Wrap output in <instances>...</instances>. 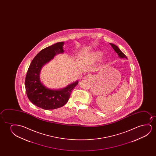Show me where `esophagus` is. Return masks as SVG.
I'll list each match as a JSON object with an SVG mask.
<instances>
[{"mask_svg": "<svg viewBox=\"0 0 156 156\" xmlns=\"http://www.w3.org/2000/svg\"><path fill=\"white\" fill-rule=\"evenodd\" d=\"M84 79L86 81H90L93 79V76L90 75H86L84 77Z\"/></svg>", "mask_w": 156, "mask_h": 156, "instance_id": "1", "label": "esophagus"}]
</instances>
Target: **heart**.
<instances>
[{
	"label": "heart",
	"instance_id": "obj_1",
	"mask_svg": "<svg viewBox=\"0 0 156 156\" xmlns=\"http://www.w3.org/2000/svg\"><path fill=\"white\" fill-rule=\"evenodd\" d=\"M102 53L101 52V51H96L92 55V58H93V60L94 61H98L102 57Z\"/></svg>",
	"mask_w": 156,
	"mask_h": 156
}]
</instances>
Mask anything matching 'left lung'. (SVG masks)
Wrapping results in <instances>:
<instances>
[{"label": "left lung", "mask_w": 156, "mask_h": 156, "mask_svg": "<svg viewBox=\"0 0 156 156\" xmlns=\"http://www.w3.org/2000/svg\"><path fill=\"white\" fill-rule=\"evenodd\" d=\"M110 44L111 45L112 47L113 48V49L115 50V51L117 53L118 56H119V58H127V57H126V56L120 50L119 48H118V47L116 46V45H114L113 44H111V43H110Z\"/></svg>", "instance_id": "obj_1"}]
</instances>
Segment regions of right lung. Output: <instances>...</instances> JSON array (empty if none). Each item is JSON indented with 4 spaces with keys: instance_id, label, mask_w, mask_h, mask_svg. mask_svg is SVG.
I'll use <instances>...</instances> for the list:
<instances>
[{
    "instance_id": "obj_1",
    "label": "right lung",
    "mask_w": 156,
    "mask_h": 156,
    "mask_svg": "<svg viewBox=\"0 0 156 156\" xmlns=\"http://www.w3.org/2000/svg\"><path fill=\"white\" fill-rule=\"evenodd\" d=\"M63 42L56 43L46 47L37 54L31 62L25 79L27 95L29 100L38 107L52 110L63 107L68 102L73 89L78 81L61 90H51L41 83L39 78L41 69L58 54L63 53Z\"/></svg>"
}]
</instances>
